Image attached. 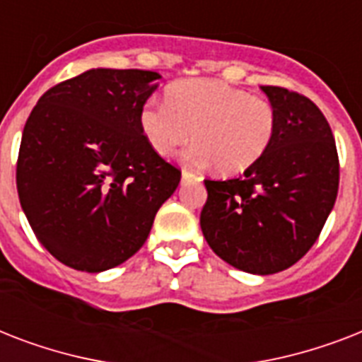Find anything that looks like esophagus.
Instances as JSON below:
<instances>
[{
    "label": "esophagus",
    "instance_id": "34e87169",
    "mask_svg": "<svg viewBox=\"0 0 362 362\" xmlns=\"http://www.w3.org/2000/svg\"><path fill=\"white\" fill-rule=\"evenodd\" d=\"M192 178H199L197 173H193V170H187V169L182 170V180H192Z\"/></svg>",
    "mask_w": 362,
    "mask_h": 362
}]
</instances>
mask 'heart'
I'll use <instances>...</instances> for the list:
<instances>
[{
  "label": "heart",
  "instance_id": "heart-1",
  "mask_svg": "<svg viewBox=\"0 0 362 362\" xmlns=\"http://www.w3.org/2000/svg\"><path fill=\"white\" fill-rule=\"evenodd\" d=\"M142 135L161 158H170L193 136L187 159L214 163L223 175L257 163L276 135L278 115L269 99L226 82L180 81L165 92V103L148 101L139 115Z\"/></svg>",
  "mask_w": 362,
  "mask_h": 362
}]
</instances>
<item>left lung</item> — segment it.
I'll use <instances>...</instances> for the list:
<instances>
[{
    "mask_svg": "<svg viewBox=\"0 0 362 362\" xmlns=\"http://www.w3.org/2000/svg\"><path fill=\"white\" fill-rule=\"evenodd\" d=\"M276 107L274 141L231 180H204L201 229L218 257L250 274H274L304 257L338 195L331 125L303 93L261 86Z\"/></svg>",
    "mask_w": 362,
    "mask_h": 362,
    "instance_id": "1",
    "label": "left lung"
}]
</instances>
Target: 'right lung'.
<instances>
[{
  "mask_svg": "<svg viewBox=\"0 0 362 362\" xmlns=\"http://www.w3.org/2000/svg\"><path fill=\"white\" fill-rule=\"evenodd\" d=\"M159 75L90 69L41 95L24 125L16 189L59 263L101 272L135 255L180 169L153 152L139 115Z\"/></svg>",
  "mask_w": 362,
  "mask_h": 362,
  "instance_id": "obj_1",
  "label": "right lung"
}]
</instances>
